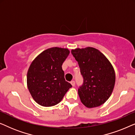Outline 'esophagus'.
<instances>
[{
    "instance_id": "esophagus-1",
    "label": "esophagus",
    "mask_w": 135,
    "mask_h": 135,
    "mask_svg": "<svg viewBox=\"0 0 135 135\" xmlns=\"http://www.w3.org/2000/svg\"><path fill=\"white\" fill-rule=\"evenodd\" d=\"M71 84L72 85L74 86L75 85V81L74 80H72L71 82Z\"/></svg>"
}]
</instances>
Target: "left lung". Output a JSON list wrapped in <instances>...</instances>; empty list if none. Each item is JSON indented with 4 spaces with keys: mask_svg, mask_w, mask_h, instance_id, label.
Segmentation results:
<instances>
[{
    "mask_svg": "<svg viewBox=\"0 0 135 135\" xmlns=\"http://www.w3.org/2000/svg\"><path fill=\"white\" fill-rule=\"evenodd\" d=\"M78 62L84 84L78 89L82 104L88 108L104 104L111 95L115 82L114 68L108 59L93 47L72 50Z\"/></svg>",
    "mask_w": 135,
    "mask_h": 135,
    "instance_id": "8db88e82",
    "label": "left lung"
}]
</instances>
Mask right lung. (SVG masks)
Masks as SVG:
<instances>
[{"mask_svg":"<svg viewBox=\"0 0 135 135\" xmlns=\"http://www.w3.org/2000/svg\"><path fill=\"white\" fill-rule=\"evenodd\" d=\"M70 51L52 47L40 53L33 60L27 73V85L32 98L42 106L58 104L72 87L64 79L62 64Z\"/></svg>","mask_w":135,"mask_h":135,"instance_id":"1","label":"right lung"}]
</instances>
